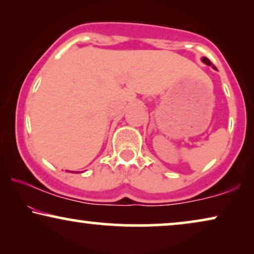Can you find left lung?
<instances>
[{
    "mask_svg": "<svg viewBox=\"0 0 254 254\" xmlns=\"http://www.w3.org/2000/svg\"><path fill=\"white\" fill-rule=\"evenodd\" d=\"M201 60H202L203 64H208V65H213V64H211V62H210L209 59H207V58H202V59H201ZM213 68H214V69H216V67H215V65H213Z\"/></svg>",
    "mask_w": 254,
    "mask_h": 254,
    "instance_id": "1",
    "label": "left lung"
}]
</instances>
